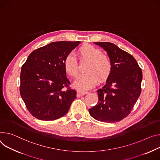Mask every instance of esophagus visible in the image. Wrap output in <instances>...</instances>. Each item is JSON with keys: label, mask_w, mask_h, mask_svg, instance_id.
<instances>
[{"label": "esophagus", "mask_w": 160, "mask_h": 160, "mask_svg": "<svg viewBox=\"0 0 160 160\" xmlns=\"http://www.w3.org/2000/svg\"><path fill=\"white\" fill-rule=\"evenodd\" d=\"M88 93V91H83V90H79L77 91V95L78 96H82V95H84V94H86Z\"/></svg>", "instance_id": "1"}]
</instances>
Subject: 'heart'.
I'll return each mask as SVG.
<instances>
[{
  "mask_svg": "<svg viewBox=\"0 0 160 160\" xmlns=\"http://www.w3.org/2000/svg\"><path fill=\"white\" fill-rule=\"evenodd\" d=\"M79 55L82 59L89 60L87 64L86 72L80 75L75 80V88L84 90L94 87L100 80H106L110 75L112 64L110 58L103 54L102 51L96 47L87 45L80 48ZM64 68L66 73L71 77L78 74V66L76 56L73 53L68 54L64 60Z\"/></svg>",
  "mask_w": 160,
  "mask_h": 160,
  "instance_id": "b5f03b06",
  "label": "heart"
}]
</instances>
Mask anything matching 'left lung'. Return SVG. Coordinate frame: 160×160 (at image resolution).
<instances>
[{
    "mask_svg": "<svg viewBox=\"0 0 160 160\" xmlns=\"http://www.w3.org/2000/svg\"><path fill=\"white\" fill-rule=\"evenodd\" d=\"M94 43L107 52L112 69L105 84L97 90L98 103L89 112L98 121L118 122L130 113L140 95L142 71L132 55L113 43Z\"/></svg>",
    "mask_w": 160,
    "mask_h": 160,
    "instance_id": "obj_1",
    "label": "left lung"
}]
</instances>
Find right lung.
I'll use <instances>...</instances> for the list:
<instances>
[{
  "mask_svg": "<svg viewBox=\"0 0 160 160\" xmlns=\"http://www.w3.org/2000/svg\"><path fill=\"white\" fill-rule=\"evenodd\" d=\"M80 41H56L34 50L22 67L20 92L28 110L42 121H53L66 115L77 91L64 68L66 56Z\"/></svg>",
  "mask_w": 160,
  "mask_h": 160,
  "instance_id": "obj_1",
  "label": "right lung"
}]
</instances>
